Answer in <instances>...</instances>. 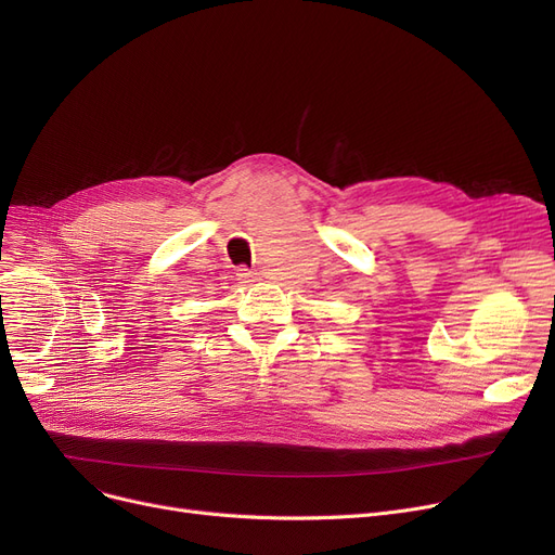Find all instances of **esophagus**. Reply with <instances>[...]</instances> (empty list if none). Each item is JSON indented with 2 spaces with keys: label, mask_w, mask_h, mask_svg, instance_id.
Wrapping results in <instances>:
<instances>
[{
  "label": "esophagus",
  "mask_w": 555,
  "mask_h": 555,
  "mask_svg": "<svg viewBox=\"0 0 555 555\" xmlns=\"http://www.w3.org/2000/svg\"><path fill=\"white\" fill-rule=\"evenodd\" d=\"M235 276H237V281H240V283H249V281H254V272H251V270H247V268H240Z\"/></svg>",
  "instance_id": "34e87169"
}]
</instances>
